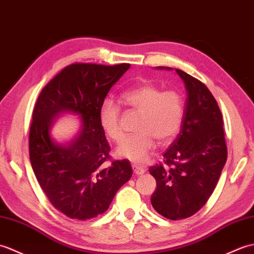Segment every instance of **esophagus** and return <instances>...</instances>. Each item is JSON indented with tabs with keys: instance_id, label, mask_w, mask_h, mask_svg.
Instances as JSON below:
<instances>
[{
	"instance_id": "1",
	"label": "esophagus",
	"mask_w": 254,
	"mask_h": 254,
	"mask_svg": "<svg viewBox=\"0 0 254 254\" xmlns=\"http://www.w3.org/2000/svg\"><path fill=\"white\" fill-rule=\"evenodd\" d=\"M132 170H133V173L136 175H142L145 173V168H143L141 166H138V165H132Z\"/></svg>"
}]
</instances>
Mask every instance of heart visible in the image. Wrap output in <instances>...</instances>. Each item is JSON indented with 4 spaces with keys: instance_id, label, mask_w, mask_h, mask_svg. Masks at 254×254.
Instances as JSON below:
<instances>
[{
    "instance_id": "heart-1",
    "label": "heart",
    "mask_w": 254,
    "mask_h": 254,
    "mask_svg": "<svg viewBox=\"0 0 254 254\" xmlns=\"http://www.w3.org/2000/svg\"><path fill=\"white\" fill-rule=\"evenodd\" d=\"M125 103L141 113L137 130L117 146L116 155L141 165L160 144H168L176 138L184 121L185 106L182 94L175 90H162L150 82H140L122 94ZM121 109L112 99H104L99 109V122L106 136L114 141L123 138L120 124Z\"/></svg>"
}]
</instances>
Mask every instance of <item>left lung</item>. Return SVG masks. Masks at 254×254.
I'll return each mask as SVG.
<instances>
[{"label": "left lung", "instance_id": "obj_1", "mask_svg": "<svg viewBox=\"0 0 254 254\" xmlns=\"http://www.w3.org/2000/svg\"><path fill=\"white\" fill-rule=\"evenodd\" d=\"M175 71L187 91L182 129L163 155L168 167L155 165L149 172L156 180L152 206L162 216L178 221L206 203L226 163L227 146L222 113L210 90L187 72Z\"/></svg>", "mask_w": 254, "mask_h": 254}]
</instances>
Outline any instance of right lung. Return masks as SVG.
I'll return each mask as SVG.
<instances>
[{
  "label": "right lung",
  "mask_w": 254,
  "mask_h": 254,
  "mask_svg": "<svg viewBox=\"0 0 254 254\" xmlns=\"http://www.w3.org/2000/svg\"><path fill=\"white\" fill-rule=\"evenodd\" d=\"M129 64H72L56 75L39 95L29 132L33 173L52 205L79 221L108 210L116 192L132 176L128 160L106 165L110 145L99 122V109ZM80 117V128L66 142L52 134L57 117Z\"/></svg>",
  "instance_id": "right-lung-1"
}]
</instances>
